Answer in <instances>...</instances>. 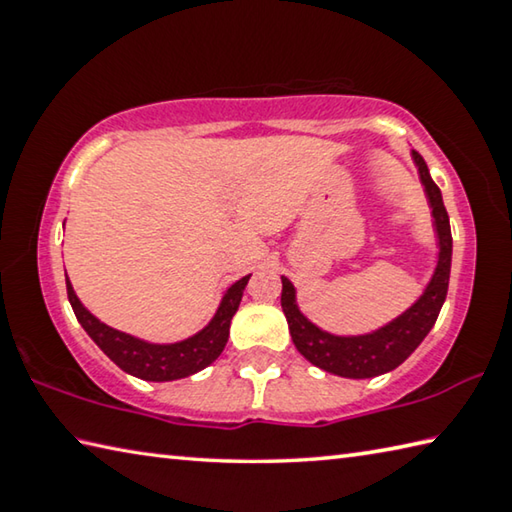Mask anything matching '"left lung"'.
<instances>
[{"label": "left lung", "mask_w": 512, "mask_h": 512, "mask_svg": "<svg viewBox=\"0 0 512 512\" xmlns=\"http://www.w3.org/2000/svg\"><path fill=\"white\" fill-rule=\"evenodd\" d=\"M411 158L418 167L424 196L431 207L433 232L438 239V262L429 277L422 296L404 309L391 323L381 325L366 334H332L302 314L296 298V287L289 277L282 275V311L287 316L293 345L316 368L348 379H370L384 372L395 370L411 357L415 348L431 332L433 323L443 309L452 271V230L449 216L438 185L431 180L427 162L418 151H411Z\"/></svg>", "instance_id": "obj_1"}]
</instances>
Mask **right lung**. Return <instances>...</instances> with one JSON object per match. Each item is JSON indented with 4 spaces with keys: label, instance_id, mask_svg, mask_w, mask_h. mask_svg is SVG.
<instances>
[{
    "label": "right lung",
    "instance_id": "1",
    "mask_svg": "<svg viewBox=\"0 0 512 512\" xmlns=\"http://www.w3.org/2000/svg\"><path fill=\"white\" fill-rule=\"evenodd\" d=\"M248 280L250 275L241 277V280H237L232 287H228V291L223 293V298L219 302V309H216V314L201 332H196L194 336H189V339L176 343H151L101 323V320L90 314V309L79 300L69 277H65L69 305H72L76 320H79L81 327L88 332L90 339L97 343L103 354H106L110 361H115L121 370L144 381L183 379L207 368L214 359H219L225 343H228L232 316L237 314Z\"/></svg>",
    "mask_w": 512,
    "mask_h": 512
}]
</instances>
